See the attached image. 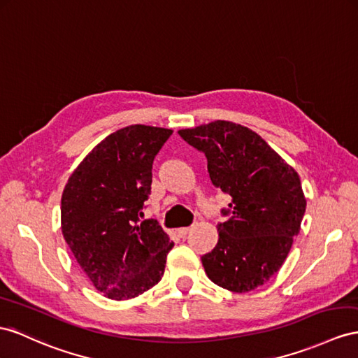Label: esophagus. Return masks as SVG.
Here are the masks:
<instances>
[{
  "instance_id": "34e87169",
  "label": "esophagus",
  "mask_w": 358,
  "mask_h": 358,
  "mask_svg": "<svg viewBox=\"0 0 358 358\" xmlns=\"http://www.w3.org/2000/svg\"><path fill=\"white\" fill-rule=\"evenodd\" d=\"M192 230V228L190 227H182V228H178V230H177V233H178V236H181V237H185L189 231Z\"/></svg>"
}]
</instances>
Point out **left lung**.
Segmentation results:
<instances>
[{"instance_id": "1", "label": "left lung", "mask_w": 358, "mask_h": 358, "mask_svg": "<svg viewBox=\"0 0 358 358\" xmlns=\"http://www.w3.org/2000/svg\"><path fill=\"white\" fill-rule=\"evenodd\" d=\"M178 134L206 154L213 186L231 196L217 245L201 257L207 277L236 293L263 286L301 230L307 201L298 172L241 124L215 121Z\"/></svg>"}]
</instances>
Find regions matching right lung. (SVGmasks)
Returning <instances> with one entry per match:
<instances>
[{"instance_id": "1", "label": "right lung", "mask_w": 358, "mask_h": 358, "mask_svg": "<svg viewBox=\"0 0 358 358\" xmlns=\"http://www.w3.org/2000/svg\"><path fill=\"white\" fill-rule=\"evenodd\" d=\"M172 130L128 125L101 141L62 194V233L80 268L108 299L125 301L157 284L173 242L143 216L152 162Z\"/></svg>"}]
</instances>
